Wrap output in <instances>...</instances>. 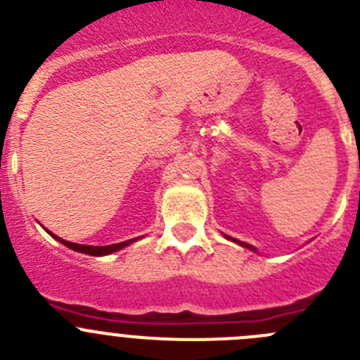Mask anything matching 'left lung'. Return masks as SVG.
I'll list each match as a JSON object with an SVG mask.
<instances>
[{
	"label": "left lung",
	"instance_id": "obj_1",
	"mask_svg": "<svg viewBox=\"0 0 360 360\" xmlns=\"http://www.w3.org/2000/svg\"><path fill=\"white\" fill-rule=\"evenodd\" d=\"M241 245H245V247H247V248H250V250H254V247H250V245H247V243H241Z\"/></svg>",
	"mask_w": 360,
	"mask_h": 360
}]
</instances>
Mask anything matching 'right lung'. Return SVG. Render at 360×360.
Masks as SVG:
<instances>
[{
  "label": "right lung",
  "mask_w": 360,
  "mask_h": 360,
  "mask_svg": "<svg viewBox=\"0 0 360 360\" xmlns=\"http://www.w3.org/2000/svg\"><path fill=\"white\" fill-rule=\"evenodd\" d=\"M49 234H51V233H49ZM51 236L55 238V240H58L60 243H63V245H65V247L72 248V250H76V252H82V254H89V256H106V254H112V252H117V250H120V248H124V247H126V245H129L131 241H133V240H129V241H122V243H115V245H106V247H90V245H78V243H70V241H65V240H62V238L55 236V234H51Z\"/></svg>",
  "instance_id": "add662e5"
}]
</instances>
